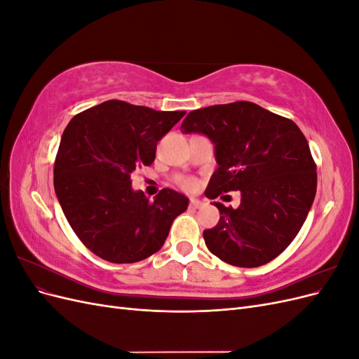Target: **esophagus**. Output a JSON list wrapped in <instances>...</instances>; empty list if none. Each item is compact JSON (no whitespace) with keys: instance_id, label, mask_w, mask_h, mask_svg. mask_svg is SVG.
<instances>
[{"instance_id":"1","label":"esophagus","mask_w":359,"mask_h":359,"mask_svg":"<svg viewBox=\"0 0 359 359\" xmlns=\"http://www.w3.org/2000/svg\"><path fill=\"white\" fill-rule=\"evenodd\" d=\"M203 205H205V202L201 199H196V198L190 199V208H201V206H203Z\"/></svg>"}]
</instances>
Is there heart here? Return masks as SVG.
<instances>
[{
    "label": "heart",
    "instance_id": "obj_1",
    "mask_svg": "<svg viewBox=\"0 0 359 359\" xmlns=\"http://www.w3.org/2000/svg\"><path fill=\"white\" fill-rule=\"evenodd\" d=\"M194 186H196V182H194L193 180H184V181H182V187H184V189L191 190V189H194Z\"/></svg>",
    "mask_w": 359,
    "mask_h": 359
}]
</instances>
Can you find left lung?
<instances>
[{"instance_id": "obj_1", "label": "left lung", "mask_w": 359, "mask_h": 359, "mask_svg": "<svg viewBox=\"0 0 359 359\" xmlns=\"http://www.w3.org/2000/svg\"><path fill=\"white\" fill-rule=\"evenodd\" d=\"M181 132L214 144L219 168L206 198L241 193L238 208L212 203L220 220L203 231L210 252L241 268L265 265L285 252L306 222L318 187L316 165L299 127L256 103L235 102L191 111Z\"/></svg>"}]
</instances>
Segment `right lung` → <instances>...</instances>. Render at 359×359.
Segmentation results:
<instances>
[{
  "mask_svg": "<svg viewBox=\"0 0 359 359\" xmlns=\"http://www.w3.org/2000/svg\"><path fill=\"white\" fill-rule=\"evenodd\" d=\"M186 111H154L107 100L72 118L53 166L64 215L94 255L133 264L165 244L189 198L163 189L153 202L133 190L132 173L156 158L157 142Z\"/></svg>",
  "mask_w": 359,
  "mask_h": 359,
  "instance_id": "obj_1",
  "label": "right lung"
}]
</instances>
